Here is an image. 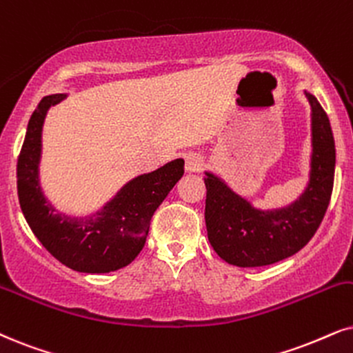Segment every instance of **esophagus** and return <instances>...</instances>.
<instances>
[{
    "label": "esophagus",
    "mask_w": 353,
    "mask_h": 353,
    "mask_svg": "<svg viewBox=\"0 0 353 353\" xmlns=\"http://www.w3.org/2000/svg\"><path fill=\"white\" fill-rule=\"evenodd\" d=\"M203 159L197 153H189L185 156V171L187 172H197L202 168Z\"/></svg>",
    "instance_id": "obj_1"
}]
</instances>
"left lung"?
I'll return each instance as SVG.
<instances>
[{
    "mask_svg": "<svg viewBox=\"0 0 353 353\" xmlns=\"http://www.w3.org/2000/svg\"><path fill=\"white\" fill-rule=\"evenodd\" d=\"M303 94L311 109V153L306 187L279 208H259L221 176L203 171L208 241L223 261L236 267H262L303 249L323 221L334 185L336 145L329 119L318 99Z\"/></svg>",
    "mask_w": 353,
    "mask_h": 353,
    "instance_id": "1",
    "label": "left lung"
}]
</instances>
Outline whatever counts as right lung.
I'll list each match as a JSON object with an SVG mask.
<instances>
[{"mask_svg": "<svg viewBox=\"0 0 353 353\" xmlns=\"http://www.w3.org/2000/svg\"><path fill=\"white\" fill-rule=\"evenodd\" d=\"M66 97L46 96L34 110L17 159V195L26 221L53 257L83 274H107L130 264L143 249L153 213L184 176V159L133 177L94 213L60 212L42 190L40 161L48 110Z\"/></svg>", "mask_w": 353, "mask_h": 353, "instance_id": "1", "label": "right lung"}]
</instances>
